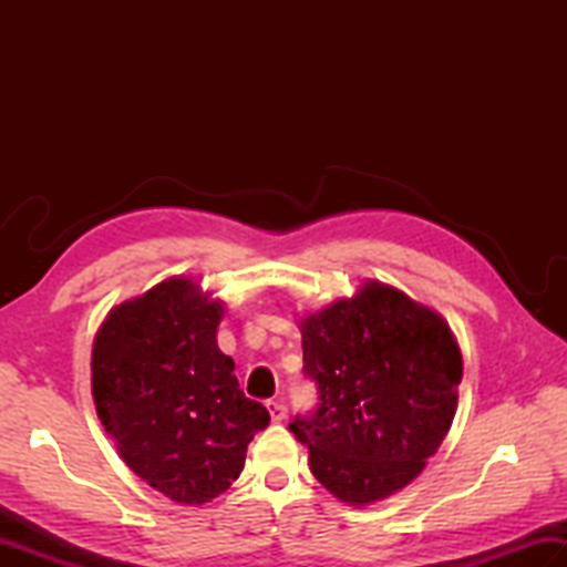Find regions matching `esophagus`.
<instances>
[{
	"label": "esophagus",
	"mask_w": 567,
	"mask_h": 567,
	"mask_svg": "<svg viewBox=\"0 0 567 567\" xmlns=\"http://www.w3.org/2000/svg\"><path fill=\"white\" fill-rule=\"evenodd\" d=\"M268 409H270V416L272 421H285L287 419V404L282 400H272L268 402Z\"/></svg>",
	"instance_id": "obj_1"
}]
</instances>
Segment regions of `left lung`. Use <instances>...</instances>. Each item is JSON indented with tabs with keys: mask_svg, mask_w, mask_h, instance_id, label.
Listing matches in <instances>:
<instances>
[{
	"mask_svg": "<svg viewBox=\"0 0 567 567\" xmlns=\"http://www.w3.org/2000/svg\"><path fill=\"white\" fill-rule=\"evenodd\" d=\"M319 404L290 424L309 467L348 504L384 499L424 470L449 433L463 358L436 311L368 282L302 321Z\"/></svg>",
	"mask_w": 567,
	"mask_h": 567,
	"instance_id": "8db88e82",
	"label": "left lung"
}]
</instances>
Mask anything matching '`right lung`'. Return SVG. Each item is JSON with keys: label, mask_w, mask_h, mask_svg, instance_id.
<instances>
[{"label": "right lung", "mask_w": 567, "mask_h": 567, "mask_svg": "<svg viewBox=\"0 0 567 567\" xmlns=\"http://www.w3.org/2000/svg\"><path fill=\"white\" fill-rule=\"evenodd\" d=\"M224 307L175 277L110 311L92 348V394L134 473L183 504L231 487L270 424L216 346Z\"/></svg>", "instance_id": "right-lung-1"}]
</instances>
